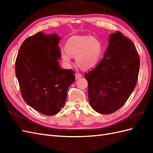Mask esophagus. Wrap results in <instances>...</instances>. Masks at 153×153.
I'll list each match as a JSON object with an SVG mask.
<instances>
[{
	"instance_id": "obj_1",
	"label": "esophagus",
	"mask_w": 153,
	"mask_h": 153,
	"mask_svg": "<svg viewBox=\"0 0 153 153\" xmlns=\"http://www.w3.org/2000/svg\"><path fill=\"white\" fill-rule=\"evenodd\" d=\"M82 75L80 73H75V78H76V80H77V79H78V78H81L82 77Z\"/></svg>"
}]
</instances>
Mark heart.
I'll return each instance as SVG.
<instances>
[{
  "label": "heart",
  "instance_id": "obj_1",
  "mask_svg": "<svg viewBox=\"0 0 153 153\" xmlns=\"http://www.w3.org/2000/svg\"><path fill=\"white\" fill-rule=\"evenodd\" d=\"M103 52L101 41L92 36H72L66 41L65 48L61 50V56L66 64L75 57L78 66L90 69L96 65Z\"/></svg>",
  "mask_w": 153,
  "mask_h": 153
}]
</instances>
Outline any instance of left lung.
I'll use <instances>...</instances> for the list:
<instances>
[{
    "instance_id": "left-lung-1",
    "label": "left lung",
    "mask_w": 153,
    "mask_h": 153,
    "mask_svg": "<svg viewBox=\"0 0 153 153\" xmlns=\"http://www.w3.org/2000/svg\"><path fill=\"white\" fill-rule=\"evenodd\" d=\"M104 58L85 74L88 97L97 112L110 114L122 107L136 86L140 58L132 41L121 32L110 35Z\"/></svg>"
}]
</instances>
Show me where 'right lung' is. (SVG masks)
<instances>
[{
    "instance_id": "1",
    "label": "right lung",
    "mask_w": 153,
    "mask_h": 153,
    "mask_svg": "<svg viewBox=\"0 0 153 153\" xmlns=\"http://www.w3.org/2000/svg\"><path fill=\"white\" fill-rule=\"evenodd\" d=\"M56 34L39 32L22 44L15 62L16 76L23 99L32 108L47 115L63 107L75 71L59 66L61 57Z\"/></svg>"
}]
</instances>
